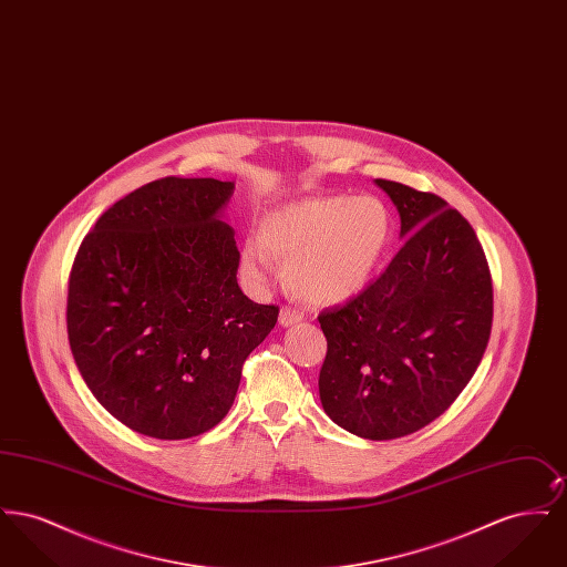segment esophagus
I'll use <instances>...</instances> for the list:
<instances>
[{
    "label": "esophagus",
    "instance_id": "esophagus-1",
    "mask_svg": "<svg viewBox=\"0 0 567 567\" xmlns=\"http://www.w3.org/2000/svg\"><path fill=\"white\" fill-rule=\"evenodd\" d=\"M303 321V315L299 312V310H293V308H282L280 310V317H278V323L282 324V327H291V324L301 323Z\"/></svg>",
    "mask_w": 567,
    "mask_h": 567
}]
</instances>
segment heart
<instances>
[{
    "label": "heart",
    "instance_id": "heart-1",
    "mask_svg": "<svg viewBox=\"0 0 567 567\" xmlns=\"http://www.w3.org/2000/svg\"><path fill=\"white\" fill-rule=\"evenodd\" d=\"M391 231V213L374 195L306 197L270 213L259 238L244 243V276L257 289L268 287L276 257L287 264V280L301 299L344 303L370 285Z\"/></svg>",
    "mask_w": 567,
    "mask_h": 567
}]
</instances>
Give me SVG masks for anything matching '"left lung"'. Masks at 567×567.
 <instances>
[{
	"instance_id": "left-lung-1",
	"label": "left lung",
	"mask_w": 567,
	"mask_h": 567,
	"mask_svg": "<svg viewBox=\"0 0 567 567\" xmlns=\"http://www.w3.org/2000/svg\"><path fill=\"white\" fill-rule=\"evenodd\" d=\"M400 213L404 246L377 282L324 310L319 395L327 416L365 440L435 421L485 354L493 287L472 225L433 193L374 181Z\"/></svg>"
}]
</instances>
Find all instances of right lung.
I'll use <instances>...</instances> for the list:
<instances>
[{"mask_svg": "<svg viewBox=\"0 0 567 567\" xmlns=\"http://www.w3.org/2000/svg\"><path fill=\"white\" fill-rule=\"evenodd\" d=\"M234 183L167 176L118 199L82 240L68 287V338L95 400L130 430L185 440L236 400L244 359L276 306L238 285L223 216Z\"/></svg>", "mask_w": 567, "mask_h": 567, "instance_id": "obj_1", "label": "right lung"}]
</instances>
